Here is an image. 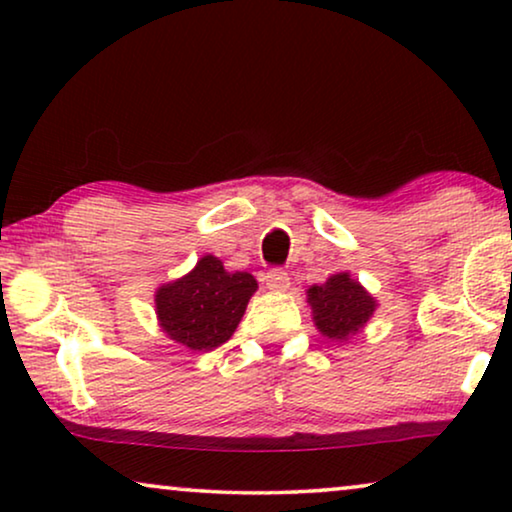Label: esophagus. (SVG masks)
Returning a JSON list of instances; mask_svg holds the SVG:
<instances>
[{"label":"esophagus","mask_w":512,"mask_h":512,"mask_svg":"<svg viewBox=\"0 0 512 512\" xmlns=\"http://www.w3.org/2000/svg\"><path fill=\"white\" fill-rule=\"evenodd\" d=\"M265 284H268V289H272V291H286V289H289V284H291V277H289V272H286V270L275 268V270H270L268 275H265Z\"/></svg>","instance_id":"esophagus-1"}]
</instances>
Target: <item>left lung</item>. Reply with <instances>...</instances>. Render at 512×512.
Instances as JSON below:
<instances>
[{"label":"left lung","instance_id":"left-lung-1","mask_svg":"<svg viewBox=\"0 0 512 512\" xmlns=\"http://www.w3.org/2000/svg\"><path fill=\"white\" fill-rule=\"evenodd\" d=\"M307 303L321 335L331 340H347L368 324L375 312V298L349 277V272L331 275L324 284L307 289Z\"/></svg>","mask_w":512,"mask_h":512}]
</instances>
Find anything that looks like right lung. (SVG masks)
<instances>
[{
    "mask_svg": "<svg viewBox=\"0 0 512 512\" xmlns=\"http://www.w3.org/2000/svg\"><path fill=\"white\" fill-rule=\"evenodd\" d=\"M258 289L249 272H228L207 254L177 282L156 291V314L167 338L195 352L223 345L235 333Z\"/></svg>",
    "mask_w": 512,
    "mask_h": 512,
    "instance_id": "1",
    "label": "right lung"
}]
</instances>
